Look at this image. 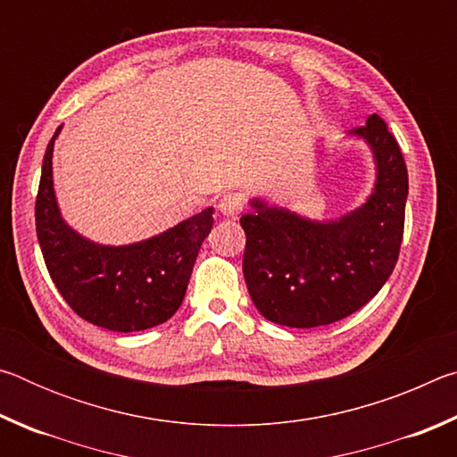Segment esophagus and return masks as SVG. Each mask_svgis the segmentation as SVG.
I'll list each match as a JSON object with an SVG mask.
<instances>
[{"mask_svg":"<svg viewBox=\"0 0 457 457\" xmlns=\"http://www.w3.org/2000/svg\"><path fill=\"white\" fill-rule=\"evenodd\" d=\"M218 207L223 215H228V218H237V215L244 212V199L239 197L237 193H229V195L221 197Z\"/></svg>","mask_w":457,"mask_h":457,"instance_id":"esophagus-1","label":"esophagus"}]
</instances>
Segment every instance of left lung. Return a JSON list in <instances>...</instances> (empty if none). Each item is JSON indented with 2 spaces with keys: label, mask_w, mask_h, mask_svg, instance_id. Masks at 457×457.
<instances>
[{
  "label": "left lung",
  "mask_w": 457,
  "mask_h": 457,
  "mask_svg": "<svg viewBox=\"0 0 457 457\" xmlns=\"http://www.w3.org/2000/svg\"><path fill=\"white\" fill-rule=\"evenodd\" d=\"M353 135L370 145L377 183L365 205L337 221H311L253 199L244 213L247 292L262 316L290 328L343 320L383 288L405 228L407 165L378 114Z\"/></svg>",
  "instance_id": "obj_1"
}]
</instances>
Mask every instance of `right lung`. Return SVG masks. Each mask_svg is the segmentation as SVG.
<instances>
[{
	"label": "right lung",
	"instance_id": "add662e5",
	"mask_svg": "<svg viewBox=\"0 0 457 457\" xmlns=\"http://www.w3.org/2000/svg\"><path fill=\"white\" fill-rule=\"evenodd\" d=\"M54 133L36 197V231L52 282L90 324L114 332L146 330L171 319L187 290L199 247L213 226L207 207L179 226L130 245H98L60 218L52 181Z\"/></svg>",
	"mask_w": 457,
	"mask_h": 457
}]
</instances>
